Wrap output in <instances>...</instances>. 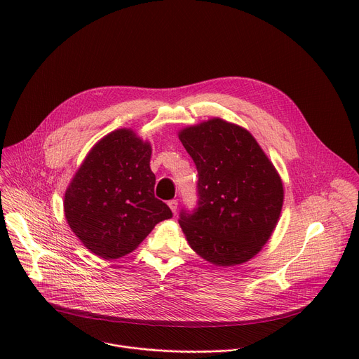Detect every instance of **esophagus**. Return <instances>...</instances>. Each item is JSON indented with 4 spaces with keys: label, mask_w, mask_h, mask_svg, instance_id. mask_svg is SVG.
Returning a JSON list of instances; mask_svg holds the SVG:
<instances>
[{
    "label": "esophagus",
    "mask_w": 359,
    "mask_h": 359,
    "mask_svg": "<svg viewBox=\"0 0 359 359\" xmlns=\"http://www.w3.org/2000/svg\"><path fill=\"white\" fill-rule=\"evenodd\" d=\"M169 208H170V210L176 215V210H177V206H179V203H177V200H170L169 203Z\"/></svg>",
    "instance_id": "1"
}]
</instances>
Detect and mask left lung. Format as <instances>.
Here are the masks:
<instances>
[{
    "instance_id": "left-lung-1",
    "label": "left lung",
    "mask_w": 359,
    "mask_h": 359,
    "mask_svg": "<svg viewBox=\"0 0 359 359\" xmlns=\"http://www.w3.org/2000/svg\"><path fill=\"white\" fill-rule=\"evenodd\" d=\"M198 173V208L180 213L189 245L230 267L248 262L271 237L284 201L283 180L244 128L212 118L179 132Z\"/></svg>"
}]
</instances>
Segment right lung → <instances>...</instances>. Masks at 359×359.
I'll use <instances>...</instances> for the list:
<instances>
[{
    "instance_id": "1",
    "label": "right lung",
    "mask_w": 359,
    "mask_h": 359,
    "mask_svg": "<svg viewBox=\"0 0 359 359\" xmlns=\"http://www.w3.org/2000/svg\"><path fill=\"white\" fill-rule=\"evenodd\" d=\"M151 146L132 129L102 137L86 155L65 197V219L81 243L97 257L132 252L158 223L172 217L155 197Z\"/></svg>"
}]
</instances>
